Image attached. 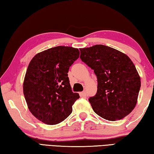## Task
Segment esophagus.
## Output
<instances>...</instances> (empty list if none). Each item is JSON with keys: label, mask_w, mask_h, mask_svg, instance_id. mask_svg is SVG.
<instances>
[{"label": "esophagus", "mask_w": 154, "mask_h": 154, "mask_svg": "<svg viewBox=\"0 0 154 154\" xmlns=\"http://www.w3.org/2000/svg\"><path fill=\"white\" fill-rule=\"evenodd\" d=\"M79 95H80L81 97L83 98V97H85L87 94H86V92H82L79 93Z\"/></svg>", "instance_id": "obj_1"}]
</instances>
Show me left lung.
Wrapping results in <instances>:
<instances>
[{
    "instance_id": "left-lung-1",
    "label": "left lung",
    "mask_w": 154,
    "mask_h": 154,
    "mask_svg": "<svg viewBox=\"0 0 154 154\" xmlns=\"http://www.w3.org/2000/svg\"><path fill=\"white\" fill-rule=\"evenodd\" d=\"M80 58L97 77L96 94L89 98L94 111L109 121L123 119L137 105L140 78L132 61L110 47L81 48Z\"/></svg>"
}]
</instances>
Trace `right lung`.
<instances>
[{
  "label": "right lung",
  "instance_id": "1",
  "mask_svg": "<svg viewBox=\"0 0 154 154\" xmlns=\"http://www.w3.org/2000/svg\"><path fill=\"white\" fill-rule=\"evenodd\" d=\"M79 57L77 48L58 46L38 53L31 60L23 92L29 111L38 120L55 125L72 113L79 95L72 92L68 72Z\"/></svg>",
  "mask_w": 154,
  "mask_h": 154
}]
</instances>
